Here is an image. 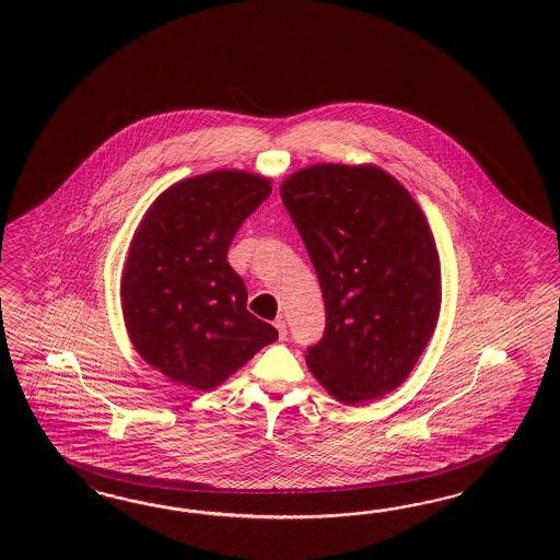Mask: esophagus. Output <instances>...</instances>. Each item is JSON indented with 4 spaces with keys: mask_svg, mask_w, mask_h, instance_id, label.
<instances>
[{
    "mask_svg": "<svg viewBox=\"0 0 560 560\" xmlns=\"http://www.w3.org/2000/svg\"><path fill=\"white\" fill-rule=\"evenodd\" d=\"M275 328H277V332H279V339L283 340L288 337V324L283 318H277L275 320Z\"/></svg>",
    "mask_w": 560,
    "mask_h": 560,
    "instance_id": "esophagus-1",
    "label": "esophagus"
}]
</instances>
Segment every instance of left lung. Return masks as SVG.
<instances>
[{
  "instance_id": "left-lung-1",
  "label": "left lung",
  "mask_w": 560,
  "mask_h": 560,
  "mask_svg": "<svg viewBox=\"0 0 560 560\" xmlns=\"http://www.w3.org/2000/svg\"><path fill=\"white\" fill-rule=\"evenodd\" d=\"M281 199L326 305L310 372L345 405L382 398L407 380L440 318V255L421 207L373 164L298 170Z\"/></svg>"
}]
</instances>
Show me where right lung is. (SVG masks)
Listing matches in <instances>:
<instances>
[{
    "label": "right lung",
    "mask_w": 560,
    "mask_h": 560,
    "mask_svg": "<svg viewBox=\"0 0 560 560\" xmlns=\"http://www.w3.org/2000/svg\"><path fill=\"white\" fill-rule=\"evenodd\" d=\"M269 195L265 176L215 170L166 188L137 225L122 318L137 353L172 382L213 390L279 337L246 310L228 262L240 225Z\"/></svg>",
    "instance_id": "right-lung-1"
}]
</instances>
